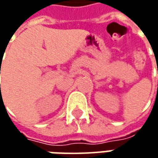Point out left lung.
Masks as SVG:
<instances>
[{
  "mask_svg": "<svg viewBox=\"0 0 158 158\" xmlns=\"http://www.w3.org/2000/svg\"><path fill=\"white\" fill-rule=\"evenodd\" d=\"M157 73H158V70H157Z\"/></svg>",
  "mask_w": 158,
  "mask_h": 158,
  "instance_id": "obj_1",
  "label": "left lung"
}]
</instances>
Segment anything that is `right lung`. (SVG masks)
Segmentation results:
<instances>
[{
	"mask_svg": "<svg viewBox=\"0 0 158 158\" xmlns=\"http://www.w3.org/2000/svg\"><path fill=\"white\" fill-rule=\"evenodd\" d=\"M0 74H1V72H0ZM0 86H1V85H0Z\"/></svg>",
	"mask_w": 158,
	"mask_h": 158,
	"instance_id": "right-lung-1",
	"label": "right lung"
}]
</instances>
